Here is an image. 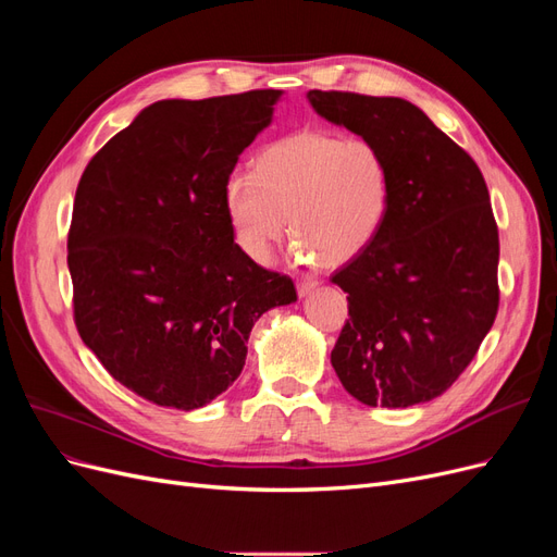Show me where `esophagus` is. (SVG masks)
Wrapping results in <instances>:
<instances>
[{"instance_id": "1", "label": "esophagus", "mask_w": 557, "mask_h": 557, "mask_svg": "<svg viewBox=\"0 0 557 557\" xmlns=\"http://www.w3.org/2000/svg\"><path fill=\"white\" fill-rule=\"evenodd\" d=\"M315 285H318V281H313V278L299 281V283H297V295H299V297H305V295L313 293V290H315Z\"/></svg>"}]
</instances>
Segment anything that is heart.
Listing matches in <instances>:
<instances>
[{"label": "heart", "instance_id": "obj_1", "mask_svg": "<svg viewBox=\"0 0 557 557\" xmlns=\"http://www.w3.org/2000/svg\"><path fill=\"white\" fill-rule=\"evenodd\" d=\"M223 201L248 260L269 262L288 215L295 258L339 267L376 237L391 205V166L364 137L299 129L260 150L256 176L232 174Z\"/></svg>", "mask_w": 557, "mask_h": 557}]
</instances>
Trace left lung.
I'll return each mask as SVG.
<instances>
[{
  "mask_svg": "<svg viewBox=\"0 0 557 557\" xmlns=\"http://www.w3.org/2000/svg\"><path fill=\"white\" fill-rule=\"evenodd\" d=\"M307 97L325 121L381 146L391 166L376 237L332 274L350 315L332 348L334 372L367 407L430 401L474 360L499 307V234L483 174L407 99Z\"/></svg>",
  "mask_w": 557,
  "mask_h": 557,
  "instance_id": "8db88e82",
  "label": "left lung"
}]
</instances>
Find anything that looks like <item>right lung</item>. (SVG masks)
<instances>
[{
  "instance_id": "obj_1",
  "label": "right lung",
  "mask_w": 557,
  "mask_h": 557,
  "mask_svg": "<svg viewBox=\"0 0 557 557\" xmlns=\"http://www.w3.org/2000/svg\"><path fill=\"white\" fill-rule=\"evenodd\" d=\"M281 90L162 99L83 172L66 264L74 323L107 372L193 411L237 381L256 320L297 299L290 276L234 244L223 190Z\"/></svg>"
}]
</instances>
